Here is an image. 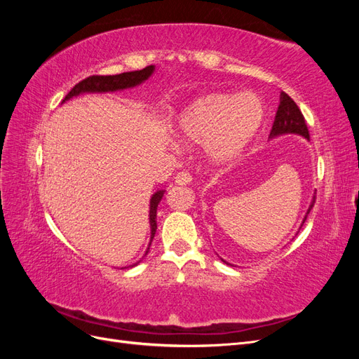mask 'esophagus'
Wrapping results in <instances>:
<instances>
[{"mask_svg": "<svg viewBox=\"0 0 359 359\" xmlns=\"http://www.w3.org/2000/svg\"><path fill=\"white\" fill-rule=\"evenodd\" d=\"M191 182V175L189 172H180L177 173L175 177V184H178V186H187V184Z\"/></svg>", "mask_w": 359, "mask_h": 359, "instance_id": "obj_1", "label": "esophagus"}]
</instances>
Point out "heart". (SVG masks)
Masks as SVG:
<instances>
[{
    "instance_id": "b5f03b06",
    "label": "heart",
    "mask_w": 359,
    "mask_h": 359,
    "mask_svg": "<svg viewBox=\"0 0 359 359\" xmlns=\"http://www.w3.org/2000/svg\"><path fill=\"white\" fill-rule=\"evenodd\" d=\"M264 104L253 93H210L198 97L177 115L173 133L186 147L203 145L217 165L240 156L257 133Z\"/></svg>"
}]
</instances>
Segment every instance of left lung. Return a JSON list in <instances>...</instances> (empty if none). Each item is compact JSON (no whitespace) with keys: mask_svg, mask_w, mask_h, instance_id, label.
Masks as SVG:
<instances>
[{"mask_svg":"<svg viewBox=\"0 0 359 359\" xmlns=\"http://www.w3.org/2000/svg\"><path fill=\"white\" fill-rule=\"evenodd\" d=\"M283 135H298V136H302L304 139H310L306 119H304V116L299 111V107L286 93L281 91L280 93V104H278V109H277V114H276V118H274L273 128H271L269 139H276V137L283 136ZM314 201H316V193H314V196H313V199L309 205V210H307L306 215H304L301 226L304 224V222L307 220V215L310 214V211L313 208ZM301 226H299V229H301ZM222 260L224 264L233 266L232 264L226 262L224 259H222Z\"/></svg>","mask_w":359,"mask_h":359,"instance_id":"obj_1","label":"left lung"}]
</instances>
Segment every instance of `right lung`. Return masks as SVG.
Instances as JSON below:
<instances>
[{
    "instance_id": "obj_1",
    "label": "right lung",
    "mask_w": 359,
    "mask_h": 359,
    "mask_svg": "<svg viewBox=\"0 0 359 359\" xmlns=\"http://www.w3.org/2000/svg\"><path fill=\"white\" fill-rule=\"evenodd\" d=\"M156 70V66H148L142 70H136V72H127V73H121V74H114V76H90V78L83 79L82 82H79L78 85L73 86V90L66 95V99L62 100L67 102L73 97H78L82 94H94V93H115V91H123V90H128V88H135V86L144 83L145 81H148L151 76H153ZM166 190H157L153 196L149 199V227H151V236H149V244L147 247V252L142 256V259L148 255V250L151 243L154 240V235L157 231V206L160 203V201L163 199V194H165ZM140 259V260H142ZM140 260H137L136 264L130 265L135 266L137 265ZM128 268V266H124Z\"/></svg>"
}]
</instances>
